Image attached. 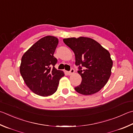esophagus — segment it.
Wrapping results in <instances>:
<instances>
[{"instance_id":"obj_1","label":"esophagus","mask_w":133,"mask_h":133,"mask_svg":"<svg viewBox=\"0 0 133 133\" xmlns=\"http://www.w3.org/2000/svg\"><path fill=\"white\" fill-rule=\"evenodd\" d=\"M74 72H75V71H74V69H71L70 70V71L67 72V74H68V75H69V76H70V75L74 74Z\"/></svg>"}]
</instances>
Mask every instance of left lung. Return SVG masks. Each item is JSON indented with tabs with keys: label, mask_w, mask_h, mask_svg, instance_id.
<instances>
[{
	"label": "left lung",
	"mask_w": 133,
	"mask_h": 133,
	"mask_svg": "<svg viewBox=\"0 0 133 133\" xmlns=\"http://www.w3.org/2000/svg\"><path fill=\"white\" fill-rule=\"evenodd\" d=\"M63 42L74 52L76 64L79 66L78 73L82 81L80 85L75 87V90L84 95L98 92L110 77L113 61L110 53L90 38H64Z\"/></svg>",
	"instance_id": "left-lung-1"
}]
</instances>
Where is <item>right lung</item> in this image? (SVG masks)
I'll return each instance as SVG.
<instances>
[{"instance_id":"add662e5","label":"right lung","mask_w":133,"mask_h":133,"mask_svg":"<svg viewBox=\"0 0 133 133\" xmlns=\"http://www.w3.org/2000/svg\"><path fill=\"white\" fill-rule=\"evenodd\" d=\"M58 38L48 35L35 42L23 55L20 74L26 86L37 95H52L57 90L64 72L57 70V59L54 54Z\"/></svg>"}]
</instances>
